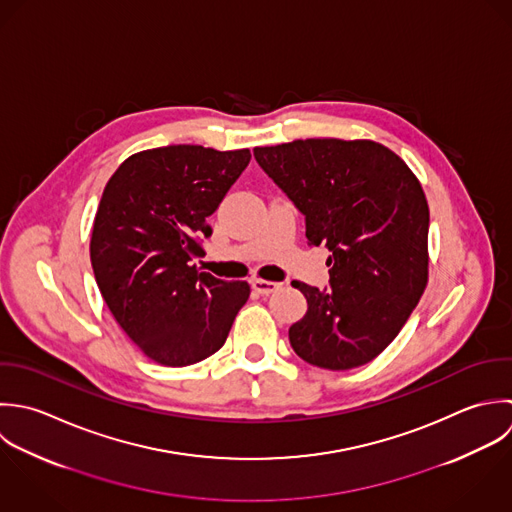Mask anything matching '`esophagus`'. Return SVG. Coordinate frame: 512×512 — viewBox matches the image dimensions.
Segmentation results:
<instances>
[{
    "label": "esophagus",
    "mask_w": 512,
    "mask_h": 512,
    "mask_svg": "<svg viewBox=\"0 0 512 512\" xmlns=\"http://www.w3.org/2000/svg\"><path fill=\"white\" fill-rule=\"evenodd\" d=\"M252 288L258 292V294H272L280 288L278 282H270V280H262V278H254L252 280Z\"/></svg>",
    "instance_id": "obj_1"
}]
</instances>
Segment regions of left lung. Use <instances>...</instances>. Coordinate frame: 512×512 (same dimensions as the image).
<instances>
[{
    "mask_svg": "<svg viewBox=\"0 0 512 512\" xmlns=\"http://www.w3.org/2000/svg\"><path fill=\"white\" fill-rule=\"evenodd\" d=\"M254 157L306 216L308 242L332 252L330 290L292 282L308 300L290 328L294 351L332 371L369 363L397 338L427 286L421 182L367 139H298L256 147Z\"/></svg>",
    "mask_w": 512,
    "mask_h": 512,
    "instance_id": "1",
    "label": "left lung"
}]
</instances>
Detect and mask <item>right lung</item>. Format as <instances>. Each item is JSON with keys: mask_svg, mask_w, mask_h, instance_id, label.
Wrapping results in <instances>:
<instances>
[{"mask_svg": "<svg viewBox=\"0 0 512 512\" xmlns=\"http://www.w3.org/2000/svg\"><path fill=\"white\" fill-rule=\"evenodd\" d=\"M250 151L171 145L131 155L109 178L91 232V266L113 318L153 361L184 367L216 353L250 296L194 264L206 218Z\"/></svg>", "mask_w": 512, "mask_h": 512, "instance_id": "add662e5", "label": "right lung"}]
</instances>
